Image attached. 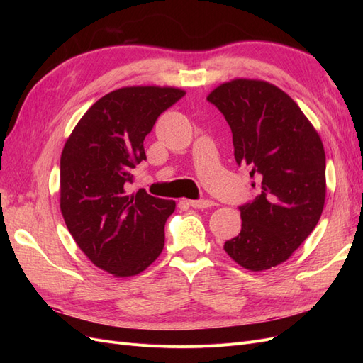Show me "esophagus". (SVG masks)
<instances>
[{
	"instance_id": "1",
	"label": "esophagus",
	"mask_w": 363,
	"mask_h": 363,
	"mask_svg": "<svg viewBox=\"0 0 363 363\" xmlns=\"http://www.w3.org/2000/svg\"><path fill=\"white\" fill-rule=\"evenodd\" d=\"M189 204H191L194 208H207V207L215 206L216 203L212 201V200H192V201H189Z\"/></svg>"
}]
</instances>
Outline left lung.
Wrapping results in <instances>:
<instances>
[{
	"label": "left lung",
	"mask_w": 363,
	"mask_h": 363,
	"mask_svg": "<svg viewBox=\"0 0 363 363\" xmlns=\"http://www.w3.org/2000/svg\"><path fill=\"white\" fill-rule=\"evenodd\" d=\"M233 133L236 162L260 188L240 206V233L224 250L238 265L265 271L286 262L320 221L325 201L323 140L292 98L265 80L233 79L207 95Z\"/></svg>",
	"instance_id": "1"
}]
</instances>
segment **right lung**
Here are the masks:
<instances>
[{
  "label": "right lung",
  "instance_id": "right-lung-1",
  "mask_svg": "<svg viewBox=\"0 0 363 363\" xmlns=\"http://www.w3.org/2000/svg\"><path fill=\"white\" fill-rule=\"evenodd\" d=\"M186 92L172 86H127L94 103L65 142L60 212L75 244L115 277L147 269L164 245L175 201L130 194L131 169L145 160L144 139Z\"/></svg>",
  "mask_w": 363,
  "mask_h": 363
}]
</instances>
